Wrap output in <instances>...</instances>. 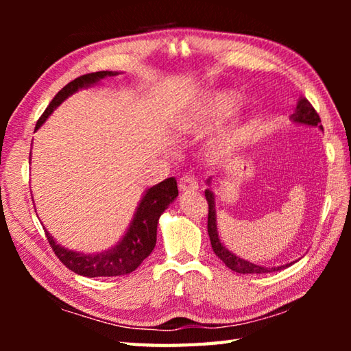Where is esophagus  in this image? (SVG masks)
<instances>
[{
  "mask_svg": "<svg viewBox=\"0 0 351 351\" xmlns=\"http://www.w3.org/2000/svg\"><path fill=\"white\" fill-rule=\"evenodd\" d=\"M178 186H180L181 192H195V190H198V182L192 175H184L178 182Z\"/></svg>",
  "mask_w": 351,
  "mask_h": 351,
  "instance_id": "34e87169",
  "label": "esophagus"
}]
</instances>
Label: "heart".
<instances>
[{"instance_id":"heart-1","label":"heart","mask_w":351,"mask_h":351,"mask_svg":"<svg viewBox=\"0 0 351 351\" xmlns=\"http://www.w3.org/2000/svg\"><path fill=\"white\" fill-rule=\"evenodd\" d=\"M241 104L243 96L237 91L219 90L207 93L181 119V133L189 138H201L232 116ZM249 139H251L249 123H234L213 141L210 159L213 162H219L234 156L249 144Z\"/></svg>"}]
</instances>
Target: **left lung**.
<instances>
[{
    "mask_svg": "<svg viewBox=\"0 0 351 351\" xmlns=\"http://www.w3.org/2000/svg\"><path fill=\"white\" fill-rule=\"evenodd\" d=\"M291 119H293V122L295 123H302V125H310V127H319L320 130H324L322 125H320V117L316 112V110L313 108V105L308 102L305 97L299 99V102H297V106H295V112L291 116ZM210 182H212V178L207 180V184H209V186H212ZM204 195H206L207 204H209V213H207V232H209L210 245L217 257L219 260H223V263L228 266L229 269L240 272V274H268V272H276V271L288 268V266L294 263V261H291L288 265L274 266V268H272V266H261V265L251 263V261H247L245 258L237 257V255L230 252L229 249H226L223 246V243L219 241V237H218L215 193H213L212 189H206Z\"/></svg>",
    "mask_w": 351,
    "mask_h": 351,
    "instance_id": "obj_1",
    "label": "left lung"
}]
</instances>
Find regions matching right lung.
<instances>
[{
	"mask_svg": "<svg viewBox=\"0 0 351 351\" xmlns=\"http://www.w3.org/2000/svg\"><path fill=\"white\" fill-rule=\"evenodd\" d=\"M116 71H99L77 77L75 80L69 82L56 94L52 102L47 105L43 114L38 119L35 130H38L46 119L49 117L58 105L63 104L69 96L83 88H90L105 79V77L117 75ZM178 197V184L175 178H167L162 182L156 184L147 190L142 197L134 217L130 223L125 235L116 246L106 249L104 252L83 254L60 246L47 230L46 239L51 247L54 249L58 260L66 266L68 269L74 271L75 274L83 277H116L125 276L133 272L144 261L156 246V230L158 221L162 212L173 203Z\"/></svg>",
	"mask_w": 351,
	"mask_h": 351,
	"instance_id": "1",
	"label": "right lung"
}]
</instances>
